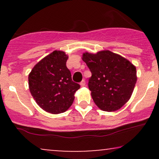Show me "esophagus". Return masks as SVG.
I'll use <instances>...</instances> for the list:
<instances>
[{
	"mask_svg": "<svg viewBox=\"0 0 159 159\" xmlns=\"http://www.w3.org/2000/svg\"><path fill=\"white\" fill-rule=\"evenodd\" d=\"M85 84H86L85 81H84V80H83V81H82L81 83H80V85H81V87H84Z\"/></svg>",
	"mask_w": 159,
	"mask_h": 159,
	"instance_id": "1",
	"label": "esophagus"
}]
</instances>
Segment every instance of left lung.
Wrapping results in <instances>:
<instances>
[{"mask_svg": "<svg viewBox=\"0 0 159 159\" xmlns=\"http://www.w3.org/2000/svg\"><path fill=\"white\" fill-rule=\"evenodd\" d=\"M82 60L92 73L88 86L98 108L107 112L121 108L134 90L137 81L135 66L108 50L96 54L84 52Z\"/></svg>", "mask_w": 159, "mask_h": 159, "instance_id": "1", "label": "left lung"}]
</instances>
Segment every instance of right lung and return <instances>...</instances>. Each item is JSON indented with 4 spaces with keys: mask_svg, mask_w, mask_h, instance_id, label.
I'll list each match as a JSON object with an SVG mask.
<instances>
[{
    "mask_svg": "<svg viewBox=\"0 0 159 159\" xmlns=\"http://www.w3.org/2000/svg\"><path fill=\"white\" fill-rule=\"evenodd\" d=\"M69 56L55 50L38 62L28 75L29 90L36 104L53 114L67 111L80 85L72 81L66 67Z\"/></svg>",
    "mask_w": 159,
    "mask_h": 159,
    "instance_id": "right-lung-1",
    "label": "right lung"
}]
</instances>
